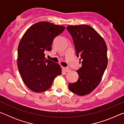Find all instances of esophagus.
Masks as SVG:
<instances>
[{
    "label": "esophagus",
    "instance_id": "1",
    "mask_svg": "<svg viewBox=\"0 0 124 124\" xmlns=\"http://www.w3.org/2000/svg\"><path fill=\"white\" fill-rule=\"evenodd\" d=\"M63 70L66 72H69L70 71V68L68 67H63Z\"/></svg>",
    "mask_w": 124,
    "mask_h": 124
}]
</instances>
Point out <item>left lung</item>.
<instances>
[{"label": "left lung", "mask_w": 124, "mask_h": 124, "mask_svg": "<svg viewBox=\"0 0 124 124\" xmlns=\"http://www.w3.org/2000/svg\"><path fill=\"white\" fill-rule=\"evenodd\" d=\"M67 31L72 37L76 54L83 60L77 70L79 78L70 83V91L79 96L91 92L101 81L108 64L107 47L104 39L88 25L68 26Z\"/></svg>", "instance_id": "1"}]
</instances>
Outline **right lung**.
Wrapping results in <instances>:
<instances>
[{"instance_id": "obj_1", "label": "right lung", "mask_w": 124, "mask_h": 124, "mask_svg": "<svg viewBox=\"0 0 124 124\" xmlns=\"http://www.w3.org/2000/svg\"><path fill=\"white\" fill-rule=\"evenodd\" d=\"M65 27L47 22H40L27 29L18 47L17 66L27 87L35 92L47 90L54 79L62 74L58 63L46 59L45 52L51 50L56 37Z\"/></svg>"}]
</instances>
